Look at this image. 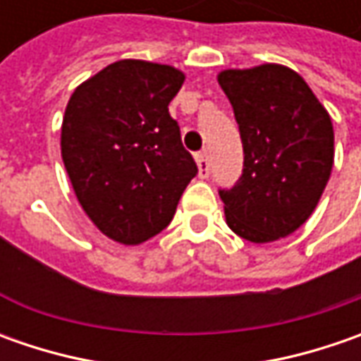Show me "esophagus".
<instances>
[{"label": "esophagus", "instance_id": "esophagus-1", "mask_svg": "<svg viewBox=\"0 0 361 361\" xmlns=\"http://www.w3.org/2000/svg\"><path fill=\"white\" fill-rule=\"evenodd\" d=\"M197 166H199V176L201 178H207L211 174V164H209V154L202 150L197 154Z\"/></svg>", "mask_w": 361, "mask_h": 361}]
</instances>
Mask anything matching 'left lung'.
Returning <instances> with one entry per match:
<instances>
[{
  "mask_svg": "<svg viewBox=\"0 0 361 361\" xmlns=\"http://www.w3.org/2000/svg\"><path fill=\"white\" fill-rule=\"evenodd\" d=\"M227 94L243 142V173L221 188L231 231L269 243L299 229L326 188L334 166V126L298 72L263 63L225 70Z\"/></svg>",
  "mask_w": 361,
  "mask_h": 361,
  "instance_id": "8db88e82",
  "label": "left lung"
}]
</instances>
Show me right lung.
I'll return each mask as SVG.
<instances>
[{
  "mask_svg": "<svg viewBox=\"0 0 361 361\" xmlns=\"http://www.w3.org/2000/svg\"><path fill=\"white\" fill-rule=\"evenodd\" d=\"M183 82L171 66L120 60L66 106L63 166L86 215L114 241L138 245L166 229L199 173L169 114Z\"/></svg>",
  "mask_w": 361,
  "mask_h": 361,
  "instance_id": "right-lung-1",
  "label": "right lung"
}]
</instances>
